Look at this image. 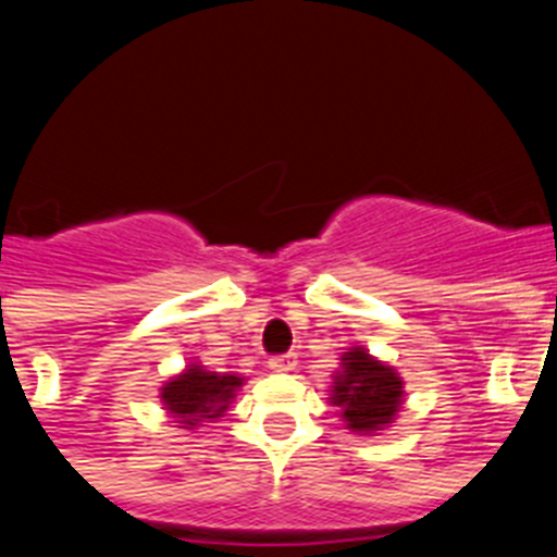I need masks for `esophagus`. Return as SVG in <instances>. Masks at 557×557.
I'll return each mask as SVG.
<instances>
[{
	"mask_svg": "<svg viewBox=\"0 0 557 557\" xmlns=\"http://www.w3.org/2000/svg\"><path fill=\"white\" fill-rule=\"evenodd\" d=\"M269 368L277 373H285V371H294L296 368V355H274L269 357Z\"/></svg>",
	"mask_w": 557,
	"mask_h": 557,
	"instance_id": "1",
	"label": "esophagus"
}]
</instances>
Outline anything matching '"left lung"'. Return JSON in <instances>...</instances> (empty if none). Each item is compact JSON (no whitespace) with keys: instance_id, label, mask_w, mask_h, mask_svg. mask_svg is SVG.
<instances>
[{"instance_id":"left-lung-1","label":"left lung","mask_w":557,"mask_h":557,"mask_svg":"<svg viewBox=\"0 0 557 557\" xmlns=\"http://www.w3.org/2000/svg\"><path fill=\"white\" fill-rule=\"evenodd\" d=\"M346 371L335 379L332 401L355 431H373L389 423L401 404V379L382 362L371 360L362 349L343 357Z\"/></svg>"}]
</instances>
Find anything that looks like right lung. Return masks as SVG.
I'll return each instance as SVG.
<instances>
[{
  "label": "right lung",
  "mask_w": 557,
  "mask_h": 557,
  "mask_svg": "<svg viewBox=\"0 0 557 557\" xmlns=\"http://www.w3.org/2000/svg\"><path fill=\"white\" fill-rule=\"evenodd\" d=\"M242 382L244 379L233 373L220 376V373L202 371L200 366H191L161 389V401L168 404L170 412L178 414L181 423L197 425L206 418H220Z\"/></svg>",
  "instance_id": "add662e5"
}]
</instances>
